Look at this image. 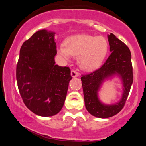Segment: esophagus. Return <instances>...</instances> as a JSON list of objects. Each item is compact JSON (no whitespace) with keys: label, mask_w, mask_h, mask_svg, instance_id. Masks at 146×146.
<instances>
[{"label":"esophagus","mask_w":146,"mask_h":146,"mask_svg":"<svg viewBox=\"0 0 146 146\" xmlns=\"http://www.w3.org/2000/svg\"><path fill=\"white\" fill-rule=\"evenodd\" d=\"M71 76L72 77H77L78 76H79V73L77 72L76 71L74 70H72L71 71Z\"/></svg>","instance_id":"1"}]
</instances>
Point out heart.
<instances>
[{"label":"heart","instance_id":"b5f03b06","mask_svg":"<svg viewBox=\"0 0 146 146\" xmlns=\"http://www.w3.org/2000/svg\"><path fill=\"white\" fill-rule=\"evenodd\" d=\"M65 44L66 46H60V54L66 60H69L72 56H78V62L80 66L87 70L99 66L108 49L107 40L102 36H74L69 38Z\"/></svg>","mask_w":146,"mask_h":146}]
</instances>
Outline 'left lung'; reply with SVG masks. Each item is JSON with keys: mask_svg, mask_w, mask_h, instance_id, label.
Wrapping results in <instances>:
<instances>
[{"mask_svg": "<svg viewBox=\"0 0 146 146\" xmlns=\"http://www.w3.org/2000/svg\"><path fill=\"white\" fill-rule=\"evenodd\" d=\"M111 54L100 68L81 77L86 108L94 116L108 118L119 113L124 106L133 83L131 55L129 48L111 33L108 36ZM117 74L123 81V97L117 103L106 105L102 103L97 92L105 79Z\"/></svg>", "mask_w": 146, "mask_h": 146, "instance_id": "obj_1", "label": "left lung"}]
</instances>
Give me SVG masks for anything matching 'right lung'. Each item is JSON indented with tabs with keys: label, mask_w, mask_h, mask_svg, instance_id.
I'll return each instance as SVG.
<instances>
[{
	"label": "right lung",
	"mask_w": 146,
	"mask_h": 146,
	"mask_svg": "<svg viewBox=\"0 0 146 146\" xmlns=\"http://www.w3.org/2000/svg\"><path fill=\"white\" fill-rule=\"evenodd\" d=\"M55 33L41 30L26 40L20 50L17 66L18 88L28 108L35 114L48 117L62 108L70 69L55 64Z\"/></svg>",
	"instance_id": "1"
}]
</instances>
